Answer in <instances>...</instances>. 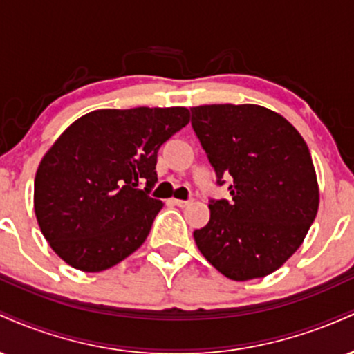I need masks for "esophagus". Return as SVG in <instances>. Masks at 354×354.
Returning a JSON list of instances; mask_svg holds the SVG:
<instances>
[{"label":"esophagus","mask_w":354,"mask_h":354,"mask_svg":"<svg viewBox=\"0 0 354 354\" xmlns=\"http://www.w3.org/2000/svg\"><path fill=\"white\" fill-rule=\"evenodd\" d=\"M189 203H191L189 200H173V205L180 206V208H185V206H188Z\"/></svg>","instance_id":"obj_1"}]
</instances>
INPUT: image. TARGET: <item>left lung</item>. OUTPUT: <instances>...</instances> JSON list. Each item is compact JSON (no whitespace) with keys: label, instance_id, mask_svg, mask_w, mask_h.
<instances>
[{"label":"left lung","instance_id":"8db88e82","mask_svg":"<svg viewBox=\"0 0 354 354\" xmlns=\"http://www.w3.org/2000/svg\"><path fill=\"white\" fill-rule=\"evenodd\" d=\"M191 126L230 200H209L198 250L234 281L263 278L301 246L319 205L310 149L296 128L258 104L191 108Z\"/></svg>","mask_w":354,"mask_h":354}]
</instances>
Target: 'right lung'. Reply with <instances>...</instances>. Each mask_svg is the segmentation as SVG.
I'll use <instances>...</instances> for the list:
<instances>
[{"mask_svg": "<svg viewBox=\"0 0 354 354\" xmlns=\"http://www.w3.org/2000/svg\"><path fill=\"white\" fill-rule=\"evenodd\" d=\"M189 123L186 108L96 109L48 149L35 178V213L56 254L96 273L145 243L163 203L158 149Z\"/></svg>", "mask_w": 354, "mask_h": 354, "instance_id": "obj_1", "label": "right lung"}]
</instances>
